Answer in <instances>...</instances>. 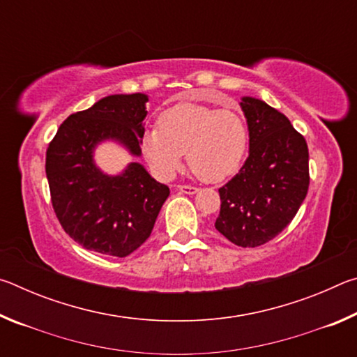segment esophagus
Listing matches in <instances>:
<instances>
[{
    "label": "esophagus",
    "instance_id": "1",
    "mask_svg": "<svg viewBox=\"0 0 357 357\" xmlns=\"http://www.w3.org/2000/svg\"><path fill=\"white\" fill-rule=\"evenodd\" d=\"M178 189L181 193H187V195H195V193L198 192L197 187H193V185H179Z\"/></svg>",
    "mask_w": 357,
    "mask_h": 357
}]
</instances>
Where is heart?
<instances>
[{"label":"heart","mask_w":357,"mask_h":357,"mask_svg":"<svg viewBox=\"0 0 357 357\" xmlns=\"http://www.w3.org/2000/svg\"><path fill=\"white\" fill-rule=\"evenodd\" d=\"M249 130L245 121L233 110L178 104L159 118V129L143 134L142 153L157 178L172 179L187 160L193 172L208 183H220L243 164Z\"/></svg>","instance_id":"obj_1"}]
</instances>
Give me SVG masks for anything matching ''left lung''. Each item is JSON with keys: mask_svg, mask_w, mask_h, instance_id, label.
<instances>
[{"mask_svg": "<svg viewBox=\"0 0 357 357\" xmlns=\"http://www.w3.org/2000/svg\"><path fill=\"white\" fill-rule=\"evenodd\" d=\"M249 129V157L220 187L215 229L241 247L274 239L298 213L309 190V148L285 114L264 100L239 102Z\"/></svg>", "mask_w": 357, "mask_h": 357, "instance_id": "obj_1", "label": "left lung"}]
</instances>
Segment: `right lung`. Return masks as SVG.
<instances>
[{"label":"right lung","instance_id":"1","mask_svg":"<svg viewBox=\"0 0 357 357\" xmlns=\"http://www.w3.org/2000/svg\"><path fill=\"white\" fill-rule=\"evenodd\" d=\"M148 96L112 94L59 126L47 149L45 173L59 223L84 249L128 257L153 231L170 189L140 162L108 174L96 164L99 144L112 142L142 155Z\"/></svg>","mask_w":357,"mask_h":357}]
</instances>
